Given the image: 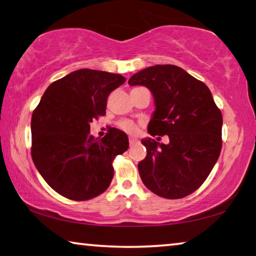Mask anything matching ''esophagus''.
Wrapping results in <instances>:
<instances>
[{
  "instance_id": "obj_1",
  "label": "esophagus",
  "mask_w": 256,
  "mask_h": 256,
  "mask_svg": "<svg viewBox=\"0 0 256 256\" xmlns=\"http://www.w3.org/2000/svg\"><path fill=\"white\" fill-rule=\"evenodd\" d=\"M138 142V138H130V146H134Z\"/></svg>"
}]
</instances>
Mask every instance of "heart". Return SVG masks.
Masks as SVG:
<instances>
[{"label": "heart", "instance_id": "obj_1", "mask_svg": "<svg viewBox=\"0 0 256 256\" xmlns=\"http://www.w3.org/2000/svg\"><path fill=\"white\" fill-rule=\"evenodd\" d=\"M118 126L120 130H123L124 132H126L128 134H136L138 131V125L132 122V120H122V122L118 123Z\"/></svg>", "mask_w": 256, "mask_h": 256}]
</instances>
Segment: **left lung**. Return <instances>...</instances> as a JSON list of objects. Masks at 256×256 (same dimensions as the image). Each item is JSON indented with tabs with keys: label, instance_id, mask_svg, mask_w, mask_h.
<instances>
[{
	"label": "left lung",
	"instance_id": "obj_1",
	"mask_svg": "<svg viewBox=\"0 0 256 256\" xmlns=\"http://www.w3.org/2000/svg\"><path fill=\"white\" fill-rule=\"evenodd\" d=\"M130 86H144L154 107L148 125L150 136H168L164 144L146 138V156L138 174L151 192L180 198L203 184L222 151V115L202 81L180 66H154L133 74Z\"/></svg>",
	"mask_w": 256,
	"mask_h": 256
}]
</instances>
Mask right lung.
I'll return each mask as SVG.
<instances>
[{
    "mask_svg": "<svg viewBox=\"0 0 256 256\" xmlns=\"http://www.w3.org/2000/svg\"><path fill=\"white\" fill-rule=\"evenodd\" d=\"M124 82L123 76L105 71H73L50 84L34 110V164L60 196L86 201L110 186L112 162L128 150V138L112 128L98 140L90 136V123L105 115L108 94Z\"/></svg>",
    "mask_w": 256,
    "mask_h": 256,
    "instance_id": "right-lung-1",
    "label": "right lung"
}]
</instances>
